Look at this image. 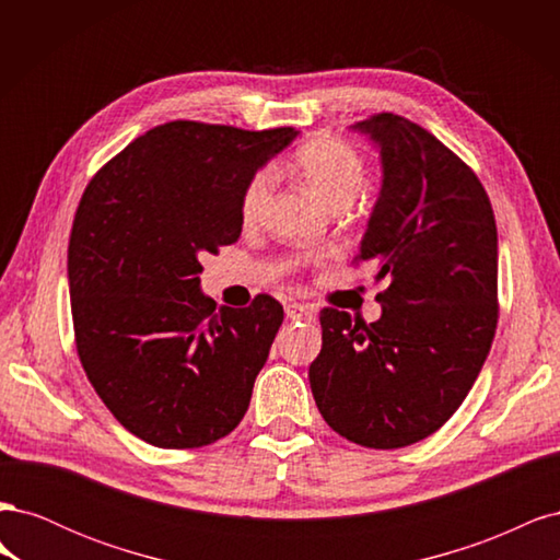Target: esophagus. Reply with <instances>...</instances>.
<instances>
[{
	"instance_id": "34e87169",
	"label": "esophagus",
	"mask_w": 560,
	"mask_h": 560,
	"mask_svg": "<svg viewBox=\"0 0 560 560\" xmlns=\"http://www.w3.org/2000/svg\"><path fill=\"white\" fill-rule=\"evenodd\" d=\"M287 317L290 319H315V311L306 303H290V306L284 308Z\"/></svg>"
}]
</instances>
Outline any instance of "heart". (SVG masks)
<instances>
[{"label":"heart","instance_id":"b5f03b06","mask_svg":"<svg viewBox=\"0 0 560 560\" xmlns=\"http://www.w3.org/2000/svg\"><path fill=\"white\" fill-rule=\"evenodd\" d=\"M296 167L303 179L308 182L311 189L327 202V206H338V202H350L360 194L366 167L358 149H352L348 142L336 138H317L308 144H303L296 151ZM273 184V171L270 167H259L254 173L241 194V219L245 224H252L259 217L264 200Z\"/></svg>","mask_w":560,"mask_h":560}]
</instances>
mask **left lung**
Segmentation results:
<instances>
[{"instance_id":"1","label":"left lung","mask_w":560,"mask_h":560,"mask_svg":"<svg viewBox=\"0 0 560 560\" xmlns=\"http://www.w3.org/2000/svg\"><path fill=\"white\" fill-rule=\"evenodd\" d=\"M381 149L383 184L354 261L376 268L383 315L319 313L308 369L327 425L366 448L434 434L477 381L498 327V229L471 167L397 114L352 126Z\"/></svg>"}]
</instances>
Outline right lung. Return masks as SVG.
Wrapping results in <instances>:
<instances>
[{"label": "right lung", "instance_id": "1", "mask_svg": "<svg viewBox=\"0 0 560 560\" xmlns=\"http://www.w3.org/2000/svg\"><path fill=\"white\" fill-rule=\"evenodd\" d=\"M294 138L171 121L81 196L67 247L77 352L114 418L151 446L214 444L247 411L284 313L268 294L217 311L200 259L241 238L245 182Z\"/></svg>", "mask_w": 560, "mask_h": 560}]
</instances>
